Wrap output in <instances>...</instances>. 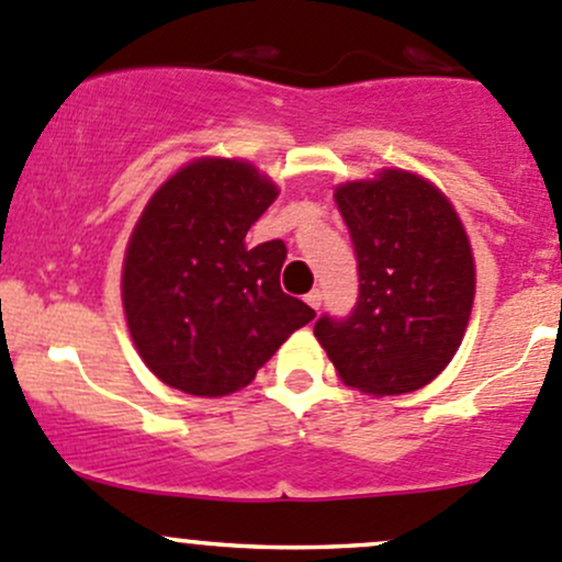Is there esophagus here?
<instances>
[{
    "mask_svg": "<svg viewBox=\"0 0 562 562\" xmlns=\"http://www.w3.org/2000/svg\"><path fill=\"white\" fill-rule=\"evenodd\" d=\"M304 302H307V304H310V307H313V310H321V302H323V293H321V291H317V288H313V291H310V293H307V296H304Z\"/></svg>",
    "mask_w": 562,
    "mask_h": 562,
    "instance_id": "34e87169",
    "label": "esophagus"
}]
</instances>
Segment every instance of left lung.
Here are the masks:
<instances>
[{
	"label": "left lung",
	"mask_w": 562,
	"mask_h": 562,
	"mask_svg": "<svg viewBox=\"0 0 562 562\" xmlns=\"http://www.w3.org/2000/svg\"><path fill=\"white\" fill-rule=\"evenodd\" d=\"M359 260V302L323 315L315 337L348 386L391 396L427 386L454 359L470 321L475 266L449 198L407 171L339 184Z\"/></svg>",
	"instance_id": "obj_1"
}]
</instances>
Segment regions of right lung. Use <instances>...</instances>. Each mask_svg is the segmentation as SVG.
I'll use <instances>...</instances> for the list:
<instances>
[{
	"mask_svg": "<svg viewBox=\"0 0 562 562\" xmlns=\"http://www.w3.org/2000/svg\"><path fill=\"white\" fill-rule=\"evenodd\" d=\"M277 187L249 162L203 157L151 195L130 236L122 302L140 359L166 386L223 396L315 310L282 293L280 239L247 247Z\"/></svg>",
	"mask_w": 562,
	"mask_h": 562,
	"instance_id": "right-lung-1",
	"label": "right lung"
}]
</instances>
